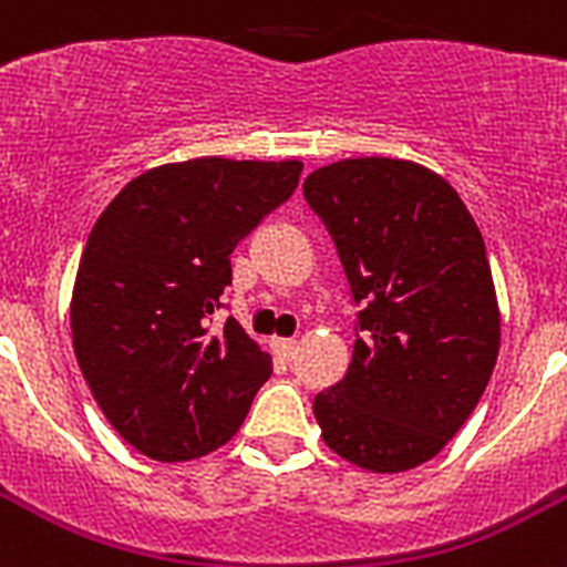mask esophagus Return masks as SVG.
Returning a JSON list of instances; mask_svg holds the SVG:
<instances>
[{"label":"esophagus","mask_w":567,"mask_h":567,"mask_svg":"<svg viewBox=\"0 0 567 567\" xmlns=\"http://www.w3.org/2000/svg\"><path fill=\"white\" fill-rule=\"evenodd\" d=\"M297 347L299 343L293 338H276L274 340V352L279 358H285V361H291V358L297 355Z\"/></svg>","instance_id":"34e87169"}]
</instances>
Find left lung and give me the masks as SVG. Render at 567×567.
Wrapping results in <instances>:
<instances>
[{
  "label": "left lung",
  "instance_id": "1",
  "mask_svg": "<svg viewBox=\"0 0 567 567\" xmlns=\"http://www.w3.org/2000/svg\"><path fill=\"white\" fill-rule=\"evenodd\" d=\"M302 192L361 306L347 375L315 399L323 443L379 475L422 466L472 416L498 361L481 229L449 179L411 159H338Z\"/></svg>",
  "mask_w": 567,
  "mask_h": 567
}]
</instances>
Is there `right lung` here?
<instances>
[{"mask_svg": "<svg viewBox=\"0 0 567 567\" xmlns=\"http://www.w3.org/2000/svg\"><path fill=\"white\" fill-rule=\"evenodd\" d=\"M302 163L197 156L156 165L99 215L69 323L78 367L124 443L159 463L229 443L274 361L236 317L212 326L229 252L285 204Z\"/></svg>", "mask_w": 567, "mask_h": 567, "instance_id": "right-lung-1", "label": "right lung"}]
</instances>
